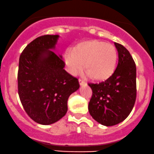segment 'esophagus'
I'll return each instance as SVG.
<instances>
[{
	"mask_svg": "<svg viewBox=\"0 0 154 154\" xmlns=\"http://www.w3.org/2000/svg\"><path fill=\"white\" fill-rule=\"evenodd\" d=\"M79 84L80 85H84V84H86V82L84 80H82V79H79Z\"/></svg>",
	"mask_w": 154,
	"mask_h": 154,
	"instance_id": "esophagus-1",
	"label": "esophagus"
}]
</instances>
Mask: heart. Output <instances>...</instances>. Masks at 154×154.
I'll list each match as a JSON object with an SVG mask.
<instances>
[{
  "instance_id": "1",
  "label": "heart",
  "mask_w": 154,
  "mask_h": 154,
  "mask_svg": "<svg viewBox=\"0 0 154 154\" xmlns=\"http://www.w3.org/2000/svg\"><path fill=\"white\" fill-rule=\"evenodd\" d=\"M117 49L104 42L92 39L81 42L68 50L63 55L65 63L71 74L80 73L84 64V70L91 79L106 80L112 75L117 67Z\"/></svg>"
}]
</instances>
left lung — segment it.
I'll return each instance as SVG.
<instances>
[{"mask_svg": "<svg viewBox=\"0 0 154 154\" xmlns=\"http://www.w3.org/2000/svg\"><path fill=\"white\" fill-rule=\"evenodd\" d=\"M118 64L106 81L88 86L92 96L88 103L90 115L99 123L112 126L127 118L136 99V66L123 45L115 42Z\"/></svg>", "mask_w": 154, "mask_h": 154, "instance_id": "obj_1", "label": "left lung"}]
</instances>
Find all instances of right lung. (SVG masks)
I'll return each mask as SVG.
<instances>
[{
  "instance_id": "add662e5",
  "label": "right lung",
  "mask_w": 154,
  "mask_h": 154,
  "mask_svg": "<svg viewBox=\"0 0 154 154\" xmlns=\"http://www.w3.org/2000/svg\"><path fill=\"white\" fill-rule=\"evenodd\" d=\"M58 35H43L31 42L19 57L18 93L23 109L34 122L50 125L68 111V97L79 88L77 78L53 49Z\"/></svg>"
}]
</instances>
